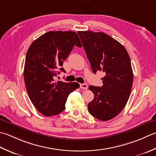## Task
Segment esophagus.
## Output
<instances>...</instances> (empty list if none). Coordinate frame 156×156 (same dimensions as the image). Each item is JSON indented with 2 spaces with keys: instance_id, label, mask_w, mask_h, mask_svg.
I'll return each instance as SVG.
<instances>
[{
  "instance_id": "1",
  "label": "esophagus",
  "mask_w": 156,
  "mask_h": 156,
  "mask_svg": "<svg viewBox=\"0 0 156 156\" xmlns=\"http://www.w3.org/2000/svg\"><path fill=\"white\" fill-rule=\"evenodd\" d=\"M80 88L82 89V90H87L88 88V85L86 83H81L80 84Z\"/></svg>"
}]
</instances>
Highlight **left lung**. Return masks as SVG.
<instances>
[{"label":"left lung","instance_id":"obj_1","mask_svg":"<svg viewBox=\"0 0 156 156\" xmlns=\"http://www.w3.org/2000/svg\"><path fill=\"white\" fill-rule=\"evenodd\" d=\"M94 73L103 71V85H90L94 98L88 111L95 118L107 121L116 116L126 106L133 81L129 54L118 41L103 32L78 31Z\"/></svg>","mask_w":156,"mask_h":156}]
</instances>
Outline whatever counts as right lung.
<instances>
[{
    "label": "right lung",
    "instance_id": "1",
    "mask_svg": "<svg viewBox=\"0 0 156 156\" xmlns=\"http://www.w3.org/2000/svg\"><path fill=\"white\" fill-rule=\"evenodd\" d=\"M74 46L81 48L74 31H48L34 40L27 50L24 81L28 96L39 112L46 116L58 114L65 108L69 95L79 87L78 83L55 81L63 61Z\"/></svg>",
    "mask_w": 156,
    "mask_h": 156
}]
</instances>
